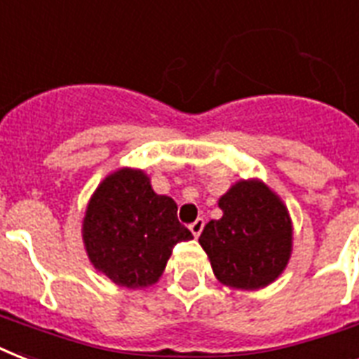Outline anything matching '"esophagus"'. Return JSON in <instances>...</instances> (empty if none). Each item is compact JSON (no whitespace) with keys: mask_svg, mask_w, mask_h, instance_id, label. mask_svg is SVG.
<instances>
[{"mask_svg":"<svg viewBox=\"0 0 359 359\" xmlns=\"http://www.w3.org/2000/svg\"><path fill=\"white\" fill-rule=\"evenodd\" d=\"M203 227H205V219H203V218H197L196 222H194V224H190L191 235H194V236H196V238H197V236L201 235Z\"/></svg>","mask_w":359,"mask_h":359,"instance_id":"1","label":"esophagus"}]
</instances>
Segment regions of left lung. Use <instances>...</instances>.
Here are the masks:
<instances>
[{"label":"left lung","instance_id":"1","mask_svg":"<svg viewBox=\"0 0 359 359\" xmlns=\"http://www.w3.org/2000/svg\"><path fill=\"white\" fill-rule=\"evenodd\" d=\"M218 207L222 218L199 236L216 279L240 290L273 283L292 255V219L283 199L261 179H240Z\"/></svg>","mask_w":359,"mask_h":359}]
</instances>
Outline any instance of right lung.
<instances>
[{
	"mask_svg": "<svg viewBox=\"0 0 359 359\" xmlns=\"http://www.w3.org/2000/svg\"><path fill=\"white\" fill-rule=\"evenodd\" d=\"M81 238L97 272L119 287L145 289L162 278L173 245L194 236L177 219V203L158 196L143 169L121 168L93 191Z\"/></svg>",
	"mask_w": 359,
	"mask_h": 359,
	"instance_id": "right-lung-1",
	"label": "right lung"
}]
</instances>
